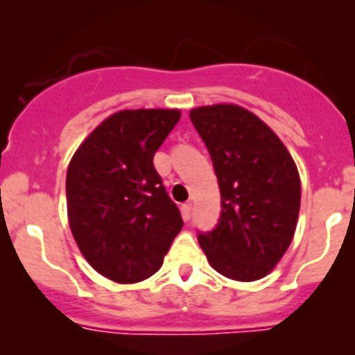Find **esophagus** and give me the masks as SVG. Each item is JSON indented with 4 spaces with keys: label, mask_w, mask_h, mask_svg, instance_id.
Instances as JSON below:
<instances>
[{
    "label": "esophagus",
    "mask_w": 355,
    "mask_h": 355,
    "mask_svg": "<svg viewBox=\"0 0 355 355\" xmlns=\"http://www.w3.org/2000/svg\"><path fill=\"white\" fill-rule=\"evenodd\" d=\"M181 213H183L184 220H190V216H191V202L181 204Z\"/></svg>",
    "instance_id": "obj_1"
}]
</instances>
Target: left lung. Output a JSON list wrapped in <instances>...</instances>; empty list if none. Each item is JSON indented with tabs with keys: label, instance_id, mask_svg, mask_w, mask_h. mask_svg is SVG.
<instances>
[{
	"label": "left lung",
	"instance_id": "8db88e82",
	"mask_svg": "<svg viewBox=\"0 0 355 355\" xmlns=\"http://www.w3.org/2000/svg\"><path fill=\"white\" fill-rule=\"evenodd\" d=\"M190 119L209 151L222 195L216 227L197 236L200 248L227 278H264L294 237L297 167L276 133L243 107H199Z\"/></svg>",
	"mask_w": 355,
	"mask_h": 355
}]
</instances>
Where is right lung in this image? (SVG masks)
Instances as JSON below:
<instances>
[{
    "instance_id": "right-lung-1",
    "label": "right lung",
    "mask_w": 355,
    "mask_h": 355,
    "mask_svg": "<svg viewBox=\"0 0 355 355\" xmlns=\"http://www.w3.org/2000/svg\"><path fill=\"white\" fill-rule=\"evenodd\" d=\"M180 118L174 109L112 114L68 165L71 234L87 262L112 282L135 284L155 275L183 227L153 165Z\"/></svg>"
}]
</instances>
